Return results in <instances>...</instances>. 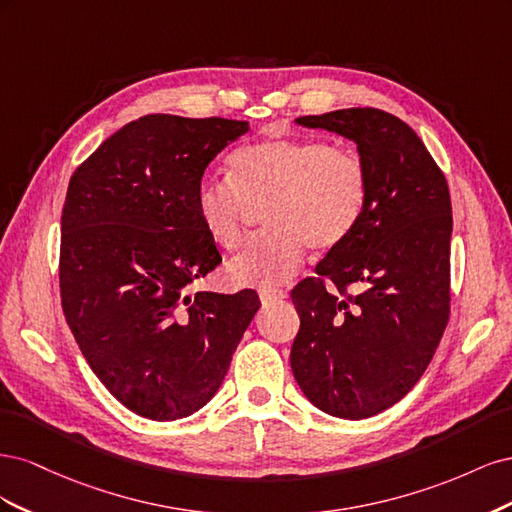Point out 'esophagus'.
Listing matches in <instances>:
<instances>
[{"label":"esophagus","mask_w":512,"mask_h":512,"mask_svg":"<svg viewBox=\"0 0 512 512\" xmlns=\"http://www.w3.org/2000/svg\"><path fill=\"white\" fill-rule=\"evenodd\" d=\"M258 294L262 301H282L288 297V292L280 290V288H260Z\"/></svg>","instance_id":"1"}]
</instances>
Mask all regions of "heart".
Here are the masks:
<instances>
[{"instance_id":"1","label":"heart","mask_w":512,"mask_h":512,"mask_svg":"<svg viewBox=\"0 0 512 512\" xmlns=\"http://www.w3.org/2000/svg\"><path fill=\"white\" fill-rule=\"evenodd\" d=\"M230 177L200 179L194 209L207 235L237 247L252 207L265 205L267 232L228 262L235 286H277L294 275L305 245L327 254L359 228L369 177L359 153L324 138H267L241 147L228 160Z\"/></svg>"}]
</instances>
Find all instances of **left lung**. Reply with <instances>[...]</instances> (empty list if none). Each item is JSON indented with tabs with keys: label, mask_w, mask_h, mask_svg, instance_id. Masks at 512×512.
I'll use <instances>...</instances> for the list:
<instances>
[{
	"label": "left lung",
	"mask_w": 512,
	"mask_h": 512,
	"mask_svg": "<svg viewBox=\"0 0 512 512\" xmlns=\"http://www.w3.org/2000/svg\"><path fill=\"white\" fill-rule=\"evenodd\" d=\"M297 123L350 138L369 177L359 228L290 292L294 380L322 412L359 421L397 404L436 354L451 316V194L391 113L344 108Z\"/></svg>",
	"instance_id": "1"
}]
</instances>
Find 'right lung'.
Listing matches in <instances>:
<instances>
[{
  "instance_id": "obj_1",
  "label": "right lung",
  "mask_w": 512,
  "mask_h": 512,
  "mask_svg": "<svg viewBox=\"0 0 512 512\" xmlns=\"http://www.w3.org/2000/svg\"><path fill=\"white\" fill-rule=\"evenodd\" d=\"M247 121L145 115L70 177L61 213L59 292L98 380L128 410L175 421L218 393L260 307L188 286L222 262L194 209L196 185Z\"/></svg>"
}]
</instances>
